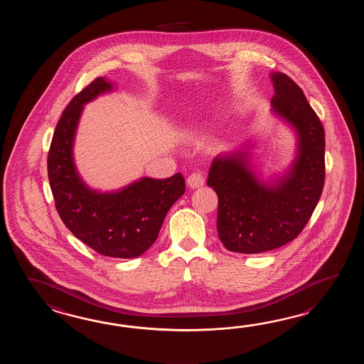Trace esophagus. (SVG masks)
<instances>
[{
	"label": "esophagus",
	"instance_id": "obj_1",
	"mask_svg": "<svg viewBox=\"0 0 364 364\" xmlns=\"http://www.w3.org/2000/svg\"><path fill=\"white\" fill-rule=\"evenodd\" d=\"M204 177L201 176L200 173H193L191 176H188V178H187V186L190 187V188H199L201 186L204 185Z\"/></svg>",
	"mask_w": 364,
	"mask_h": 364
}]
</instances>
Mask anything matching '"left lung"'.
Returning <instances> with one entry per match:
<instances>
[{
	"instance_id": "obj_1",
	"label": "left lung",
	"mask_w": 364,
	"mask_h": 364,
	"mask_svg": "<svg viewBox=\"0 0 364 364\" xmlns=\"http://www.w3.org/2000/svg\"><path fill=\"white\" fill-rule=\"evenodd\" d=\"M269 77L272 113L294 130L296 155L285 173L269 179L251 163V144L213 159L207 185L218 196V237L232 252L260 254L295 240L324 187V127L295 82L282 73Z\"/></svg>"
}]
</instances>
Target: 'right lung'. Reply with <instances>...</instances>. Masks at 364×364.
I'll return each instance as SVG.
<instances>
[{
	"label": "right lung",
	"mask_w": 364,
	"mask_h": 364,
	"mask_svg": "<svg viewBox=\"0 0 364 364\" xmlns=\"http://www.w3.org/2000/svg\"><path fill=\"white\" fill-rule=\"evenodd\" d=\"M113 88L107 77H97L70 101L49 148L48 178L55 209L77 240L101 255L132 259L157 240L168 210L185 193V179L181 173L166 179L143 177L107 193L85 185L73 152L79 119L87 102Z\"/></svg>",
	"instance_id": "right-lung-1"
}]
</instances>
